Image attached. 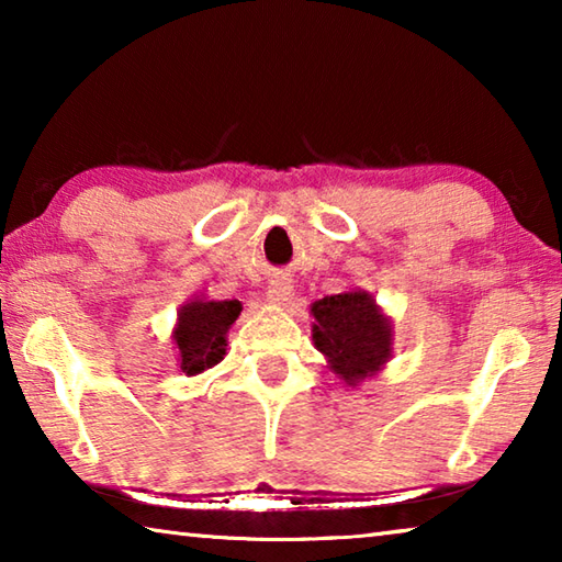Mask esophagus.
Listing matches in <instances>:
<instances>
[{
  "instance_id": "1",
  "label": "esophagus",
  "mask_w": 562,
  "mask_h": 562,
  "mask_svg": "<svg viewBox=\"0 0 562 562\" xmlns=\"http://www.w3.org/2000/svg\"><path fill=\"white\" fill-rule=\"evenodd\" d=\"M292 297V280L290 278H274L268 284V300L274 304H284Z\"/></svg>"
}]
</instances>
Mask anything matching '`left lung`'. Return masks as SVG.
Masks as SVG:
<instances>
[{
	"mask_svg": "<svg viewBox=\"0 0 562 562\" xmlns=\"http://www.w3.org/2000/svg\"><path fill=\"white\" fill-rule=\"evenodd\" d=\"M312 339L347 386L374 376L392 357V322L364 290H351L312 304Z\"/></svg>",
	"mask_w": 562,
	"mask_h": 562,
	"instance_id": "8db88e82",
	"label": "left lung"
}]
</instances>
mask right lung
I'll return each mask as SVG.
<instances>
[{
  "label": "right lung",
  "mask_w": 562,
  "mask_h": 562,
  "mask_svg": "<svg viewBox=\"0 0 562 562\" xmlns=\"http://www.w3.org/2000/svg\"><path fill=\"white\" fill-rule=\"evenodd\" d=\"M243 304L237 300H205L195 297L178 310L173 339L178 361L186 376H195L215 367L225 357L227 329L240 315Z\"/></svg>",
  "instance_id": "right-lung-1"
}]
</instances>
